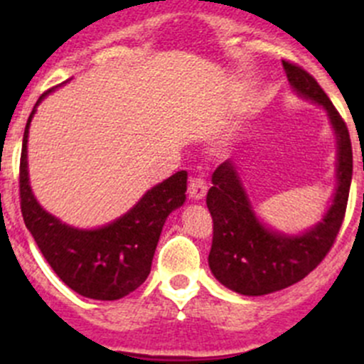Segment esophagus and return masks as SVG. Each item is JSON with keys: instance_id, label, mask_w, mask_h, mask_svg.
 <instances>
[{"instance_id": "esophagus-1", "label": "esophagus", "mask_w": 364, "mask_h": 364, "mask_svg": "<svg viewBox=\"0 0 364 364\" xmlns=\"http://www.w3.org/2000/svg\"><path fill=\"white\" fill-rule=\"evenodd\" d=\"M188 192L190 197L193 200H200L205 197V192H208V183L204 181V178H192L190 179V185H188Z\"/></svg>"}]
</instances>
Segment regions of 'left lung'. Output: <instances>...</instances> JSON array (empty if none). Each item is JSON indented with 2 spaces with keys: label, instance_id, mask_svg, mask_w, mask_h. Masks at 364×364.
<instances>
[{
  "label": "left lung",
  "instance_id": "1",
  "mask_svg": "<svg viewBox=\"0 0 364 364\" xmlns=\"http://www.w3.org/2000/svg\"><path fill=\"white\" fill-rule=\"evenodd\" d=\"M282 63L292 90L328 111L338 142V186L322 222L301 236H285L259 222L232 161L216 167L205 199L213 216L208 262L220 284L245 296L282 291L314 271L338 236L350 190L352 144L347 124L314 75L291 61Z\"/></svg>",
  "mask_w": 364,
  "mask_h": 364
}]
</instances>
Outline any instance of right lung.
I'll return each mask as SVG.
<instances>
[{"label": "right lung", "mask_w": 364, "mask_h": 364, "mask_svg": "<svg viewBox=\"0 0 364 364\" xmlns=\"http://www.w3.org/2000/svg\"><path fill=\"white\" fill-rule=\"evenodd\" d=\"M47 90L36 105L53 91ZM35 105V109H36ZM28 117L19 167L21 211L40 252L54 273L77 294L90 299H121L141 287L151 271L161 227L186 196V171H179L153 186L127 215L95 230H80L61 223L33 197L28 178Z\"/></svg>", "instance_id": "right-lung-1"}]
</instances>
